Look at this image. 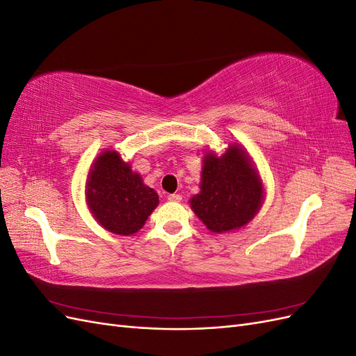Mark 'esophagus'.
<instances>
[{"label":"esophagus","instance_id":"esophagus-1","mask_svg":"<svg viewBox=\"0 0 356 356\" xmlns=\"http://www.w3.org/2000/svg\"><path fill=\"white\" fill-rule=\"evenodd\" d=\"M168 200H170V202H181L182 200V197H181V195H169L168 196Z\"/></svg>","mask_w":356,"mask_h":356}]
</instances>
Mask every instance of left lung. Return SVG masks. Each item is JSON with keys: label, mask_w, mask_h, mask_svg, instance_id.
I'll list each match as a JSON object with an SVG mask.
<instances>
[{"label": "left lung", "mask_w": 356, "mask_h": 356, "mask_svg": "<svg viewBox=\"0 0 356 356\" xmlns=\"http://www.w3.org/2000/svg\"><path fill=\"white\" fill-rule=\"evenodd\" d=\"M200 191L188 203L212 233L239 230L252 221L264 202V184L252 157L230 143L222 154L208 149L202 160Z\"/></svg>", "instance_id": "left-lung-1"}]
</instances>
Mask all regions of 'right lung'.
Masks as SVG:
<instances>
[{"mask_svg":"<svg viewBox=\"0 0 356 356\" xmlns=\"http://www.w3.org/2000/svg\"><path fill=\"white\" fill-rule=\"evenodd\" d=\"M86 203L93 218L106 232L131 236L143 229L159 204V195L144 184L115 149L96 156L84 186Z\"/></svg>","mask_w":356,"mask_h":356,"instance_id":"add662e5","label":"right lung"}]
</instances>
